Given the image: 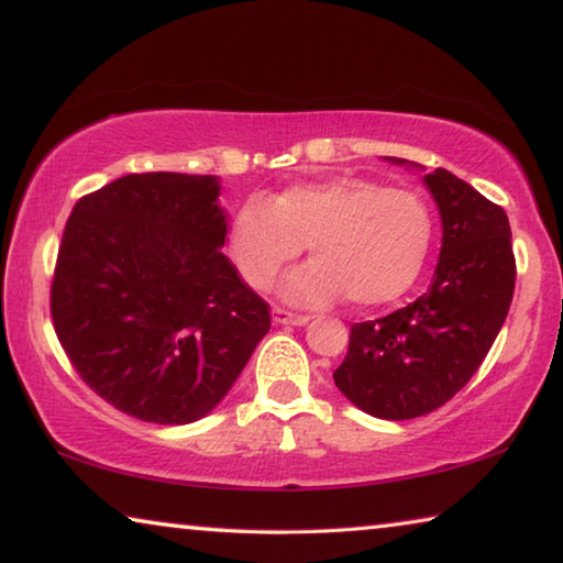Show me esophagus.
I'll return each instance as SVG.
<instances>
[{
    "label": "esophagus",
    "mask_w": 563,
    "mask_h": 563,
    "mask_svg": "<svg viewBox=\"0 0 563 563\" xmlns=\"http://www.w3.org/2000/svg\"><path fill=\"white\" fill-rule=\"evenodd\" d=\"M273 320L278 322V325H305V322L310 320V316H302V312H292V310H285L275 305Z\"/></svg>",
    "instance_id": "1"
}]
</instances>
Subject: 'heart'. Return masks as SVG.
I'll return each instance as SVG.
<instances>
[{
  "label": "heart",
  "instance_id": "obj_1",
  "mask_svg": "<svg viewBox=\"0 0 563 563\" xmlns=\"http://www.w3.org/2000/svg\"><path fill=\"white\" fill-rule=\"evenodd\" d=\"M430 241L432 218L422 198L355 176L295 184L268 201L251 198L228 233L231 258L251 288H268L305 243L316 261L292 273L283 290L308 302L347 295L360 308L399 298L415 283Z\"/></svg>",
  "mask_w": 563,
  "mask_h": 563
}]
</instances>
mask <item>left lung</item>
<instances>
[{"mask_svg":"<svg viewBox=\"0 0 563 563\" xmlns=\"http://www.w3.org/2000/svg\"><path fill=\"white\" fill-rule=\"evenodd\" d=\"M424 184L442 216L432 285L407 308L352 325L332 373L352 405L379 419L430 415L470 383L507 320L517 280L504 208L444 168Z\"/></svg>","mask_w":563,"mask_h":563,"instance_id":"obj_1","label":"left lung"}]
</instances>
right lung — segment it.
Here are the masks:
<instances>
[{"mask_svg":"<svg viewBox=\"0 0 563 563\" xmlns=\"http://www.w3.org/2000/svg\"><path fill=\"white\" fill-rule=\"evenodd\" d=\"M216 176L129 174L76 201L52 320L79 377L144 422L188 424L233 387L271 330L225 258Z\"/></svg>","mask_w":563,"mask_h":563,"instance_id":"add662e5","label":"right lung"}]
</instances>
